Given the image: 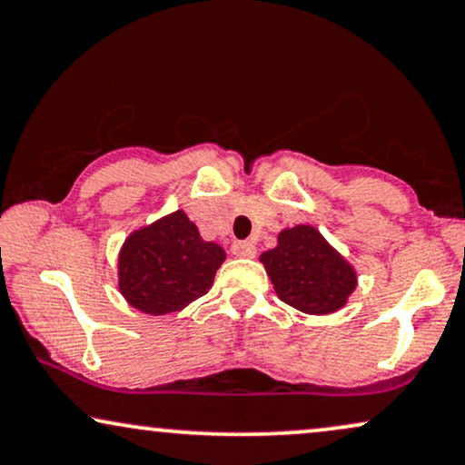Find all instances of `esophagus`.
<instances>
[{
	"mask_svg": "<svg viewBox=\"0 0 465 465\" xmlns=\"http://www.w3.org/2000/svg\"><path fill=\"white\" fill-rule=\"evenodd\" d=\"M232 252L236 257H255V244L249 242V240H240V242H233L232 244Z\"/></svg>",
	"mask_w": 465,
	"mask_h": 465,
	"instance_id": "esophagus-1",
	"label": "esophagus"
}]
</instances>
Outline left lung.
I'll return each instance as SVG.
<instances>
[{"instance_id": "obj_1", "label": "left lung", "mask_w": 465, "mask_h": 465, "mask_svg": "<svg viewBox=\"0 0 465 465\" xmlns=\"http://www.w3.org/2000/svg\"><path fill=\"white\" fill-rule=\"evenodd\" d=\"M276 296L311 315L341 309L356 287V272L315 227L298 225L279 233L276 249L262 252Z\"/></svg>"}]
</instances>
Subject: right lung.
<instances>
[{"label":"right lung","mask_w":465,"mask_h":465,"mask_svg":"<svg viewBox=\"0 0 465 465\" xmlns=\"http://www.w3.org/2000/svg\"><path fill=\"white\" fill-rule=\"evenodd\" d=\"M223 262L225 251L202 240L195 223L178 210L122 246L120 292L143 313H173L208 293Z\"/></svg>","instance_id":"right-lung-1"}]
</instances>
